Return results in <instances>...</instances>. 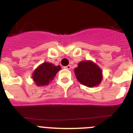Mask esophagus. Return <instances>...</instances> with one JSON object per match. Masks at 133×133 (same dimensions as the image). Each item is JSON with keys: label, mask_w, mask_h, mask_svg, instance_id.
<instances>
[{"label": "esophagus", "mask_w": 133, "mask_h": 133, "mask_svg": "<svg viewBox=\"0 0 133 133\" xmlns=\"http://www.w3.org/2000/svg\"><path fill=\"white\" fill-rule=\"evenodd\" d=\"M64 68H65L66 69H68V70H69V69H70V68H71V66L67 65V66H64Z\"/></svg>", "instance_id": "1"}]
</instances>
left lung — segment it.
Listing matches in <instances>:
<instances>
[{
  "label": "left lung",
  "mask_w": 133,
  "mask_h": 133,
  "mask_svg": "<svg viewBox=\"0 0 133 133\" xmlns=\"http://www.w3.org/2000/svg\"><path fill=\"white\" fill-rule=\"evenodd\" d=\"M75 74L81 84L89 87L98 85L102 81V70L90 61L78 63V67L75 69Z\"/></svg>",
  "instance_id": "left-lung-1"
}]
</instances>
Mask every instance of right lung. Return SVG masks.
<instances>
[{
    "label": "right lung",
    "mask_w": 133,
    "mask_h": 133,
    "mask_svg": "<svg viewBox=\"0 0 133 133\" xmlns=\"http://www.w3.org/2000/svg\"><path fill=\"white\" fill-rule=\"evenodd\" d=\"M61 69L60 66H55L51 63H44L35 70L32 78L36 85H47Z\"/></svg>",
    "instance_id": "right-lung-1"
}]
</instances>
